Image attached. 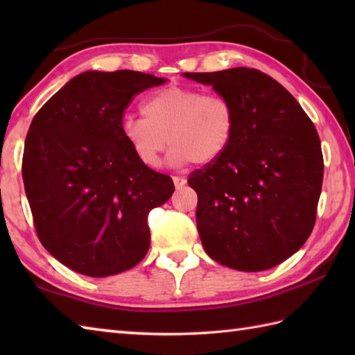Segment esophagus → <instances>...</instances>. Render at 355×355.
<instances>
[{"instance_id":"obj_1","label":"esophagus","mask_w":355,"mask_h":355,"mask_svg":"<svg viewBox=\"0 0 355 355\" xmlns=\"http://www.w3.org/2000/svg\"><path fill=\"white\" fill-rule=\"evenodd\" d=\"M172 180H173V184H175L177 189H180V187H183L186 184V182H187L184 177H173Z\"/></svg>"}]
</instances>
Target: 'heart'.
<instances>
[{"label": "heart", "instance_id": "b5f03b06", "mask_svg": "<svg viewBox=\"0 0 355 355\" xmlns=\"http://www.w3.org/2000/svg\"><path fill=\"white\" fill-rule=\"evenodd\" d=\"M143 117L122 120V134L139 162L158 168L166 146L175 166L216 162L233 140L236 112L221 94H205L198 88L166 87L149 96Z\"/></svg>", "mask_w": 355, "mask_h": 355}]
</instances>
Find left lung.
<instances>
[{
	"label": "left lung",
	"instance_id": "left-lung-1",
	"mask_svg": "<svg viewBox=\"0 0 355 355\" xmlns=\"http://www.w3.org/2000/svg\"><path fill=\"white\" fill-rule=\"evenodd\" d=\"M233 103L236 130L216 162L193 171L197 227L221 266L262 271L311 235L323 180L319 134L299 102L256 69L183 73Z\"/></svg>",
	"mask_w": 355,
	"mask_h": 355
}]
</instances>
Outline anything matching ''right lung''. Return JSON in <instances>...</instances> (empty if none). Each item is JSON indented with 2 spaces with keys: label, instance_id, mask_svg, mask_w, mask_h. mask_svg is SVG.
Here are the masks:
<instances>
[{
  "label": "right lung",
  "instance_id": "right-lung-1",
  "mask_svg": "<svg viewBox=\"0 0 355 355\" xmlns=\"http://www.w3.org/2000/svg\"><path fill=\"white\" fill-rule=\"evenodd\" d=\"M166 79L119 70L67 82L30 123L22 180L41 244L76 273L130 270L150 244L148 215L175 191L139 162L122 134L134 96Z\"/></svg>",
  "mask_w": 355,
  "mask_h": 355
}]
</instances>
